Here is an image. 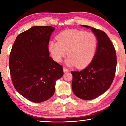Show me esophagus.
I'll return each instance as SVG.
<instances>
[{"label":"esophagus","mask_w":126,"mask_h":126,"mask_svg":"<svg viewBox=\"0 0 126 126\" xmlns=\"http://www.w3.org/2000/svg\"><path fill=\"white\" fill-rule=\"evenodd\" d=\"M63 72H64V73H67V72H69V70H68V69H67V68H66V67H63Z\"/></svg>","instance_id":"obj_1"}]
</instances>
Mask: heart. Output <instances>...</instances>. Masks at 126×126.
Instances as JSON below:
<instances>
[{
  "label": "heart",
  "instance_id": "b5f03b06",
  "mask_svg": "<svg viewBox=\"0 0 126 126\" xmlns=\"http://www.w3.org/2000/svg\"><path fill=\"white\" fill-rule=\"evenodd\" d=\"M57 41H51L48 50L56 62H60L67 54L68 66L78 68L87 66L94 57L98 40L94 34L78 30H67L57 36Z\"/></svg>",
  "mask_w": 126,
  "mask_h": 126
}]
</instances>
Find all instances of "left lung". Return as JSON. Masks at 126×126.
Listing matches in <instances>:
<instances>
[{
    "label": "left lung",
    "mask_w": 126,
    "mask_h": 126,
    "mask_svg": "<svg viewBox=\"0 0 126 126\" xmlns=\"http://www.w3.org/2000/svg\"><path fill=\"white\" fill-rule=\"evenodd\" d=\"M98 40L93 60L81 71L71 72L74 94L83 100H91L104 94L110 87L117 66L116 52L112 42L104 31L88 25Z\"/></svg>",
    "instance_id": "8db88e82"
}]
</instances>
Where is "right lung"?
<instances>
[{"mask_svg": "<svg viewBox=\"0 0 126 126\" xmlns=\"http://www.w3.org/2000/svg\"><path fill=\"white\" fill-rule=\"evenodd\" d=\"M55 28L34 26L16 38L9 57L14 87L33 102L48 100L54 95L56 82L63 75V67L50 57L48 44Z\"/></svg>", "mask_w": 126, "mask_h": 126, "instance_id": "right-lung-1", "label": "right lung"}]
</instances>
